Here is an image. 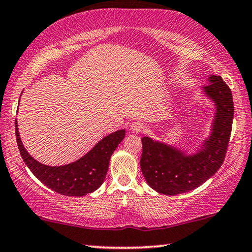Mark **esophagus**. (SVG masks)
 Instances as JSON below:
<instances>
[{
	"label": "esophagus",
	"mask_w": 252,
	"mask_h": 252,
	"mask_svg": "<svg viewBox=\"0 0 252 252\" xmlns=\"http://www.w3.org/2000/svg\"><path fill=\"white\" fill-rule=\"evenodd\" d=\"M130 130H131V132H133V133H141L146 130V126H145L144 123L137 121V122H134V123H132V125H131Z\"/></svg>",
	"instance_id": "esophagus-1"
}]
</instances>
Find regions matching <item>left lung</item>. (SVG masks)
<instances>
[{"mask_svg":"<svg viewBox=\"0 0 252 252\" xmlns=\"http://www.w3.org/2000/svg\"><path fill=\"white\" fill-rule=\"evenodd\" d=\"M204 93L215 104L212 133L193 155L144 137L140 167L146 182L157 192L175 196L196 189L219 171L230 142L234 105L231 89L220 76L209 77Z\"/></svg>","mask_w":252,"mask_h":252,"instance_id":"left-lung-1","label":"left lung"}]
</instances>
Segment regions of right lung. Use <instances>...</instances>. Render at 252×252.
I'll return each instance as SVG.
<instances>
[{
    "instance_id": "1",
    "label": "right lung",
    "mask_w": 252,
    "mask_h": 252,
    "mask_svg": "<svg viewBox=\"0 0 252 252\" xmlns=\"http://www.w3.org/2000/svg\"><path fill=\"white\" fill-rule=\"evenodd\" d=\"M125 134L126 130L115 131L97 142L95 147L76 162L62 166H48L33 159L25 149L16 120L18 148L24 162L43 185L64 196H85L103 185L112 154L123 140Z\"/></svg>"
}]
</instances>
